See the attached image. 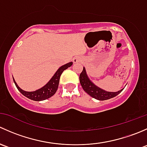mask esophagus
I'll return each mask as SVG.
<instances>
[{
  "label": "esophagus",
  "mask_w": 147,
  "mask_h": 147,
  "mask_svg": "<svg viewBox=\"0 0 147 147\" xmlns=\"http://www.w3.org/2000/svg\"><path fill=\"white\" fill-rule=\"evenodd\" d=\"M72 61H73V63H75V64H76V63H80L82 61V58H81L80 56H76V57H74Z\"/></svg>",
  "instance_id": "esophagus-1"
}]
</instances>
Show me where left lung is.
I'll use <instances>...</instances> for the list:
<instances>
[{"instance_id": "1", "label": "left lung", "mask_w": 147, "mask_h": 147, "mask_svg": "<svg viewBox=\"0 0 147 147\" xmlns=\"http://www.w3.org/2000/svg\"><path fill=\"white\" fill-rule=\"evenodd\" d=\"M80 82L84 92H86L89 95H90L93 98L101 100V101L116 97L124 90L123 88L117 92H107L100 88L90 80L88 75H87V72L84 67H83L82 72L80 75Z\"/></svg>"}]
</instances>
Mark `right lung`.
Listing matches in <instances>:
<instances>
[{
	"label": "right lung",
	"instance_id": "right-lung-1",
	"mask_svg": "<svg viewBox=\"0 0 147 147\" xmlns=\"http://www.w3.org/2000/svg\"><path fill=\"white\" fill-rule=\"evenodd\" d=\"M72 62H70V63H67V64L60 67L56 71V72L54 74V75L52 77L51 79L49 80V82H47L45 85H44L43 87H41V88L38 89V90L33 92L25 91V90L20 88L16 81H15L14 78H13V82H14L16 87L18 88V90L20 92V93H21L22 94H23L25 97H28L30 100H34V101H42V100H47V99L50 98L52 96L54 95L55 93L57 91V88H58L59 81H60V76H61L62 73H63V72L65 69H67L68 67H69L72 66Z\"/></svg>",
	"mask_w": 147,
	"mask_h": 147
}]
</instances>
